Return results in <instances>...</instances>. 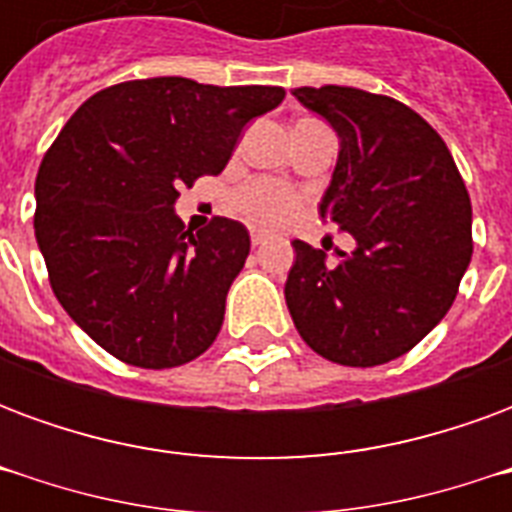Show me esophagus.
Segmentation results:
<instances>
[{
	"instance_id": "34e87169",
	"label": "esophagus",
	"mask_w": 512,
	"mask_h": 512,
	"mask_svg": "<svg viewBox=\"0 0 512 512\" xmlns=\"http://www.w3.org/2000/svg\"><path fill=\"white\" fill-rule=\"evenodd\" d=\"M266 241V233H260V230H252V246H260Z\"/></svg>"
}]
</instances>
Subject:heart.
<instances>
[{"mask_svg":"<svg viewBox=\"0 0 512 512\" xmlns=\"http://www.w3.org/2000/svg\"><path fill=\"white\" fill-rule=\"evenodd\" d=\"M235 205L252 224L279 227L296 213L299 197H296V191L285 183H279V180H255L246 189L238 191Z\"/></svg>","mask_w":512,"mask_h":512,"instance_id":"heart-1","label":"heart"}]
</instances>
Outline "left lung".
Listing matches in <instances>:
<instances>
[{
    "label": "left lung",
    "instance_id": "1",
    "mask_svg": "<svg viewBox=\"0 0 512 512\" xmlns=\"http://www.w3.org/2000/svg\"><path fill=\"white\" fill-rule=\"evenodd\" d=\"M293 95L340 136L318 211L356 249L326 266L323 249L293 241L290 318L329 362L386 365L452 307L472 260V202L444 139L406 104L337 84Z\"/></svg>",
    "mask_w": 512,
    "mask_h": 512
}]
</instances>
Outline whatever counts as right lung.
Here are the masks:
<instances>
[{"instance_id":"right-lung-1","label":"right lung","mask_w":512,"mask_h":512,"mask_svg":"<svg viewBox=\"0 0 512 512\" xmlns=\"http://www.w3.org/2000/svg\"><path fill=\"white\" fill-rule=\"evenodd\" d=\"M282 87L136 79L87 98L43 156L35 238L54 296L120 362L147 370L205 354L249 255L241 222L191 233L180 186L219 175L238 136Z\"/></svg>"}]
</instances>
